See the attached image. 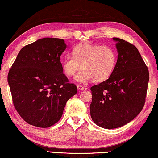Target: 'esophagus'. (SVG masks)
Segmentation results:
<instances>
[{
  "mask_svg": "<svg viewBox=\"0 0 158 158\" xmlns=\"http://www.w3.org/2000/svg\"><path fill=\"white\" fill-rule=\"evenodd\" d=\"M77 89H78L79 90H84V89H85L83 85H77Z\"/></svg>",
  "mask_w": 158,
  "mask_h": 158,
  "instance_id": "esophagus-1",
  "label": "esophagus"
}]
</instances>
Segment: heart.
Wrapping results in <instances>:
<instances>
[{
	"label": "heart",
	"instance_id": "1",
	"mask_svg": "<svg viewBox=\"0 0 158 158\" xmlns=\"http://www.w3.org/2000/svg\"><path fill=\"white\" fill-rule=\"evenodd\" d=\"M73 57L67 56L62 63V69L66 76L76 77L77 81L85 83L92 81L100 83L110 77L117 63V53L108 45H100L83 43L73 49Z\"/></svg>",
	"mask_w": 158,
	"mask_h": 158
}]
</instances>
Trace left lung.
Instances as JSON below:
<instances>
[{
	"label": "left lung",
	"mask_w": 158,
	"mask_h": 158,
	"mask_svg": "<svg viewBox=\"0 0 158 158\" xmlns=\"http://www.w3.org/2000/svg\"><path fill=\"white\" fill-rule=\"evenodd\" d=\"M118 41V60L106 81L90 88V115L95 124L113 129L127 124L143 110L147 95L149 71L137 48L127 41Z\"/></svg>",
	"instance_id": "8db88e82"
}]
</instances>
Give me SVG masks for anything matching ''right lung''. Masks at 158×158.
<instances>
[{
	"instance_id": "1",
	"label": "right lung",
	"mask_w": 158,
	"mask_h": 158,
	"mask_svg": "<svg viewBox=\"0 0 158 158\" xmlns=\"http://www.w3.org/2000/svg\"><path fill=\"white\" fill-rule=\"evenodd\" d=\"M66 46L60 38L38 40L20 50L9 70L13 106L30 125L46 128L56 124L77 92L63 73L60 58Z\"/></svg>"
}]
</instances>
